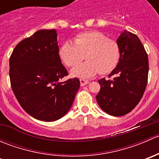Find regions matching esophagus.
<instances>
[{
  "mask_svg": "<svg viewBox=\"0 0 159 159\" xmlns=\"http://www.w3.org/2000/svg\"><path fill=\"white\" fill-rule=\"evenodd\" d=\"M80 83H81V86H84L89 83V81L84 79H80Z\"/></svg>",
  "mask_w": 159,
  "mask_h": 159,
  "instance_id": "1",
  "label": "esophagus"
}]
</instances>
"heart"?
<instances>
[{
	"instance_id": "1",
	"label": "heart",
	"mask_w": 159,
	"mask_h": 159,
	"mask_svg": "<svg viewBox=\"0 0 159 159\" xmlns=\"http://www.w3.org/2000/svg\"><path fill=\"white\" fill-rule=\"evenodd\" d=\"M62 61L73 68L84 59L87 61L71 70L70 75L89 78L96 74L108 75L118 66L121 49L116 41L98 31L83 32L77 35L75 43L66 41L59 51Z\"/></svg>"
}]
</instances>
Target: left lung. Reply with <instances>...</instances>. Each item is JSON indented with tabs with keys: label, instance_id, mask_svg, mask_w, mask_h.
Segmentation results:
<instances>
[{
	"label": "left lung",
	"instance_id": "1",
	"mask_svg": "<svg viewBox=\"0 0 159 159\" xmlns=\"http://www.w3.org/2000/svg\"><path fill=\"white\" fill-rule=\"evenodd\" d=\"M117 43L121 49L118 66L109 75L112 80H98L96 96L100 108L113 116L129 113L139 103L148 82V58L143 44L134 34L124 30Z\"/></svg>",
	"mask_w": 159,
	"mask_h": 159
}]
</instances>
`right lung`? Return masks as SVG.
Masks as SVG:
<instances>
[{
    "label": "right lung",
    "instance_id": "right-lung-1",
    "mask_svg": "<svg viewBox=\"0 0 159 159\" xmlns=\"http://www.w3.org/2000/svg\"><path fill=\"white\" fill-rule=\"evenodd\" d=\"M56 30H40L22 40L10 57L11 85L24 110L36 119L54 121L69 111L80 88L59 56Z\"/></svg>",
    "mask_w": 159,
    "mask_h": 159
}]
</instances>
